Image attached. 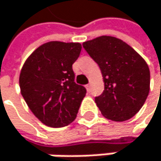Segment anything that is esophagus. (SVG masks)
I'll use <instances>...</instances> for the list:
<instances>
[{
    "label": "esophagus",
    "mask_w": 161,
    "mask_h": 161,
    "mask_svg": "<svg viewBox=\"0 0 161 161\" xmlns=\"http://www.w3.org/2000/svg\"><path fill=\"white\" fill-rule=\"evenodd\" d=\"M86 89H87L88 92H91V84H87L86 85Z\"/></svg>",
    "instance_id": "1"
}]
</instances>
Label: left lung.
I'll use <instances>...</instances> for the list:
<instances>
[{"instance_id": "1", "label": "left lung", "mask_w": 161, "mask_h": 161, "mask_svg": "<svg viewBox=\"0 0 161 161\" xmlns=\"http://www.w3.org/2000/svg\"><path fill=\"white\" fill-rule=\"evenodd\" d=\"M99 66L104 91L95 97L108 120H129L144 105L150 91V69L145 60L123 40L102 36L83 43Z\"/></svg>"}]
</instances>
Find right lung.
Masks as SVG:
<instances>
[{
  "mask_svg": "<svg viewBox=\"0 0 161 161\" xmlns=\"http://www.w3.org/2000/svg\"><path fill=\"white\" fill-rule=\"evenodd\" d=\"M80 43H44L25 62L19 84L21 94L36 118L51 127L69 125L76 118L86 96L75 83L73 63L81 52Z\"/></svg>",
  "mask_w": 161,
  "mask_h": 161,
  "instance_id": "1",
  "label": "right lung"
}]
</instances>
